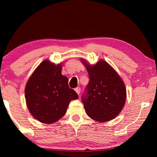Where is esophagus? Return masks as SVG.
<instances>
[{"label": "esophagus", "instance_id": "34e87169", "mask_svg": "<svg viewBox=\"0 0 157 157\" xmlns=\"http://www.w3.org/2000/svg\"><path fill=\"white\" fill-rule=\"evenodd\" d=\"M75 91H76L77 94H78V95H79V94H80V91H81L80 87H77V88L75 89Z\"/></svg>", "mask_w": 157, "mask_h": 157}]
</instances>
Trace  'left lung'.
Instances as JSON below:
<instances>
[{
    "instance_id": "1",
    "label": "left lung",
    "mask_w": 157,
    "mask_h": 157,
    "mask_svg": "<svg viewBox=\"0 0 157 157\" xmlns=\"http://www.w3.org/2000/svg\"><path fill=\"white\" fill-rule=\"evenodd\" d=\"M89 82L85 88L82 101L90 118L98 122L112 120L118 115L126 100V89L120 76L104 60L94 66L84 60Z\"/></svg>"
}]
</instances>
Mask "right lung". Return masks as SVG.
I'll return each instance as SVG.
<instances>
[{
	"mask_svg": "<svg viewBox=\"0 0 157 157\" xmlns=\"http://www.w3.org/2000/svg\"><path fill=\"white\" fill-rule=\"evenodd\" d=\"M62 66L45 60L29 79L25 95L28 109L41 123L50 124L64 116L71 100L78 95L68 86V79L61 74Z\"/></svg>",
	"mask_w": 157,
	"mask_h": 157,
	"instance_id": "add662e5",
	"label": "right lung"
}]
</instances>
